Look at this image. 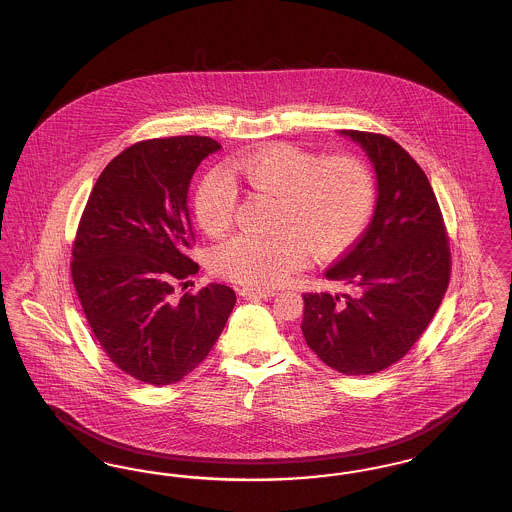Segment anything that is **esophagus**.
Segmentation results:
<instances>
[{"label":"esophagus","instance_id":"34e87169","mask_svg":"<svg viewBox=\"0 0 512 512\" xmlns=\"http://www.w3.org/2000/svg\"><path fill=\"white\" fill-rule=\"evenodd\" d=\"M240 295L245 297V299H253V297H263V299H270V297H274L276 292L274 290H261V288H251V286H245V288H240Z\"/></svg>","mask_w":512,"mask_h":512}]
</instances>
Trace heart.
I'll return each instance as SVG.
<instances>
[{
  "instance_id": "heart-1",
  "label": "heart",
  "mask_w": 512,
  "mask_h": 512,
  "mask_svg": "<svg viewBox=\"0 0 512 512\" xmlns=\"http://www.w3.org/2000/svg\"><path fill=\"white\" fill-rule=\"evenodd\" d=\"M230 174L253 192L278 197L272 220L276 234H240L217 245L213 270L251 288L286 282L309 263V251L330 259L355 244L376 205V182L357 157L322 159L311 149L276 142L245 153ZM238 192L222 172L205 174L194 194L195 219L205 234L217 238L236 219Z\"/></svg>"
}]
</instances>
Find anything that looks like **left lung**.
<instances>
[{"mask_svg": "<svg viewBox=\"0 0 512 512\" xmlns=\"http://www.w3.org/2000/svg\"><path fill=\"white\" fill-rule=\"evenodd\" d=\"M378 178L363 236L326 270L351 293H303L301 330L324 365L368 376L403 359L438 311L451 278L449 236L428 176L384 134L343 130Z\"/></svg>", "mask_w": 512, "mask_h": 512, "instance_id": "8db88e82", "label": "left lung"}]
</instances>
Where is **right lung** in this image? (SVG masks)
Listing matches in <instances>:
<instances>
[{"instance_id": "add662e5", "label": "right lung", "mask_w": 512, "mask_h": 512, "mask_svg": "<svg viewBox=\"0 0 512 512\" xmlns=\"http://www.w3.org/2000/svg\"><path fill=\"white\" fill-rule=\"evenodd\" d=\"M217 149L207 136L126 147L99 174L76 228L71 276L86 320L109 361L149 386L188 376L236 305L224 284L184 292L199 270L188 255V188Z\"/></svg>"}]
</instances>
